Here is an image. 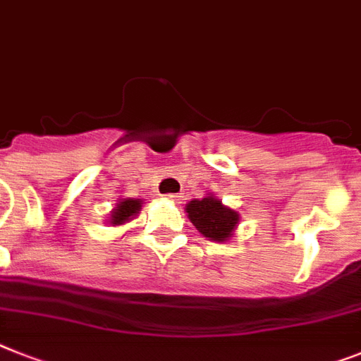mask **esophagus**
I'll return each instance as SVG.
<instances>
[{"mask_svg":"<svg viewBox=\"0 0 361 361\" xmlns=\"http://www.w3.org/2000/svg\"><path fill=\"white\" fill-rule=\"evenodd\" d=\"M166 199L171 202H178L180 201V195H177V193H168V195H166Z\"/></svg>","mask_w":361,"mask_h":361,"instance_id":"1","label":"esophagus"}]
</instances>
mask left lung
<instances>
[{
  "mask_svg": "<svg viewBox=\"0 0 361 361\" xmlns=\"http://www.w3.org/2000/svg\"><path fill=\"white\" fill-rule=\"evenodd\" d=\"M184 210L188 219L202 236L219 243L231 240L240 223V212L236 208L223 204L221 199L216 197L214 193H207L201 199H192Z\"/></svg>",
  "mask_w": 361,
  "mask_h": 361,
  "instance_id": "obj_1",
  "label": "left lung"
}]
</instances>
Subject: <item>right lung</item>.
I'll use <instances>...</instances> for the list:
<instances>
[{
  "label": "right lung",
  "instance_id": "right-lung-1",
  "mask_svg": "<svg viewBox=\"0 0 361 361\" xmlns=\"http://www.w3.org/2000/svg\"><path fill=\"white\" fill-rule=\"evenodd\" d=\"M142 204H144L142 199L121 197L120 201L116 202V207L110 210L109 219H105V223L110 225V227H120V225L133 221L134 217L140 214V210H142Z\"/></svg>",
  "mask_w": 361,
  "mask_h": 361
}]
</instances>
